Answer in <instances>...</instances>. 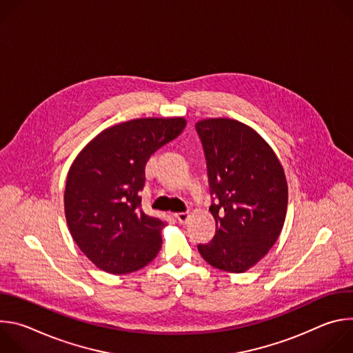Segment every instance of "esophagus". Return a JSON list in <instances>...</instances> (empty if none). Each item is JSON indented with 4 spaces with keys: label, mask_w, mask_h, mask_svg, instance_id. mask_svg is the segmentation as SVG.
<instances>
[{
    "label": "esophagus",
    "mask_w": 353,
    "mask_h": 353,
    "mask_svg": "<svg viewBox=\"0 0 353 353\" xmlns=\"http://www.w3.org/2000/svg\"><path fill=\"white\" fill-rule=\"evenodd\" d=\"M174 218H176L180 223H184V222H187V219H188V212H177V214H174Z\"/></svg>",
    "instance_id": "esophagus-1"
}]
</instances>
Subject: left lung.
Wrapping results in <instances>:
<instances>
[{
  "label": "left lung",
  "instance_id": "1",
  "mask_svg": "<svg viewBox=\"0 0 353 353\" xmlns=\"http://www.w3.org/2000/svg\"><path fill=\"white\" fill-rule=\"evenodd\" d=\"M205 152L210 207L216 232L199 254L212 267L240 274L256 265L278 240L288 208L283 168L253 128L232 119L195 124Z\"/></svg>",
  "mask_w": 353,
  "mask_h": 353
}]
</instances>
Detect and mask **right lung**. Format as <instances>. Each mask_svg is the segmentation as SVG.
Wrapping results in <instances>:
<instances>
[{
  "label": "right lung",
  "instance_id": "obj_1",
  "mask_svg": "<svg viewBox=\"0 0 353 353\" xmlns=\"http://www.w3.org/2000/svg\"><path fill=\"white\" fill-rule=\"evenodd\" d=\"M185 119H135L103 130L72 162L65 219L82 253L100 270L130 274L152 261L166 222L141 210L145 165L181 134Z\"/></svg>",
  "mask_w": 353,
  "mask_h": 353
}]
</instances>
